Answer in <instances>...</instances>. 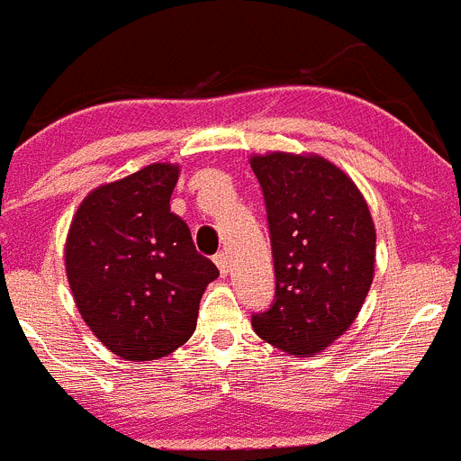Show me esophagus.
I'll return each mask as SVG.
<instances>
[{"mask_svg":"<svg viewBox=\"0 0 461 461\" xmlns=\"http://www.w3.org/2000/svg\"><path fill=\"white\" fill-rule=\"evenodd\" d=\"M214 263H216V268H219V273H221V275L230 273V261H228L226 251H219V254L214 257Z\"/></svg>","mask_w":461,"mask_h":461,"instance_id":"1","label":"esophagus"}]
</instances>
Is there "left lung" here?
<instances>
[{
  "mask_svg": "<svg viewBox=\"0 0 461 461\" xmlns=\"http://www.w3.org/2000/svg\"><path fill=\"white\" fill-rule=\"evenodd\" d=\"M275 261V301L254 331L312 357L348 331L375 275V223L357 184L317 153H254Z\"/></svg>",
  "mask_w": 461,
  "mask_h": 461,
  "instance_id": "left-lung-1",
  "label": "left lung"
}]
</instances>
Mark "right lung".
<instances>
[{
	"label": "right lung",
	"mask_w": 461,
	"mask_h": 461,
	"mask_svg": "<svg viewBox=\"0 0 461 461\" xmlns=\"http://www.w3.org/2000/svg\"><path fill=\"white\" fill-rule=\"evenodd\" d=\"M179 165L151 163L81 200L65 270L86 326L125 361H153L195 331L200 298L219 277L186 221L170 212Z\"/></svg>",
	"instance_id": "obj_1"
}]
</instances>
